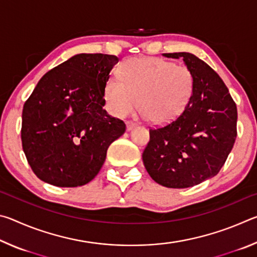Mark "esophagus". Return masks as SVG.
Segmentation results:
<instances>
[{"label": "esophagus", "mask_w": 257, "mask_h": 257, "mask_svg": "<svg viewBox=\"0 0 257 257\" xmlns=\"http://www.w3.org/2000/svg\"><path fill=\"white\" fill-rule=\"evenodd\" d=\"M125 124H127V130H128V132H130V130H133L137 125L136 123L132 122V121H127V122H125Z\"/></svg>", "instance_id": "1"}]
</instances>
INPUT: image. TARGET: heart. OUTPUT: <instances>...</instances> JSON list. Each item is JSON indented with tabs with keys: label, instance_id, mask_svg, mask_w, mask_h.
Here are the masks:
<instances>
[{
	"label": "heart",
	"instance_id": "1",
	"mask_svg": "<svg viewBox=\"0 0 257 257\" xmlns=\"http://www.w3.org/2000/svg\"><path fill=\"white\" fill-rule=\"evenodd\" d=\"M194 90V75L186 66L159 58H134L121 63L119 78L104 84L106 110L124 118L135 108L154 123L175 120L185 110Z\"/></svg>",
	"mask_w": 257,
	"mask_h": 257
}]
</instances>
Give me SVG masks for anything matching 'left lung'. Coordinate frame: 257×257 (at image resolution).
<instances>
[{"label": "left lung", "mask_w": 257, "mask_h": 257, "mask_svg": "<svg viewBox=\"0 0 257 257\" xmlns=\"http://www.w3.org/2000/svg\"><path fill=\"white\" fill-rule=\"evenodd\" d=\"M194 75V90L181 114L163 127L150 129L143 162L155 182L188 188L216 176L237 137V106L219 75L196 55L179 52Z\"/></svg>", "instance_id": "obj_1"}]
</instances>
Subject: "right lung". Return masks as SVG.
<instances>
[{"mask_svg":"<svg viewBox=\"0 0 257 257\" xmlns=\"http://www.w3.org/2000/svg\"><path fill=\"white\" fill-rule=\"evenodd\" d=\"M119 59L73 55L46 72L26 101L21 142L41 180L56 187L88 184L101 170L106 151L122 136V120L103 106L104 84Z\"/></svg>","mask_w":257,"mask_h":257,"instance_id":"1","label":"right lung"}]
</instances>
